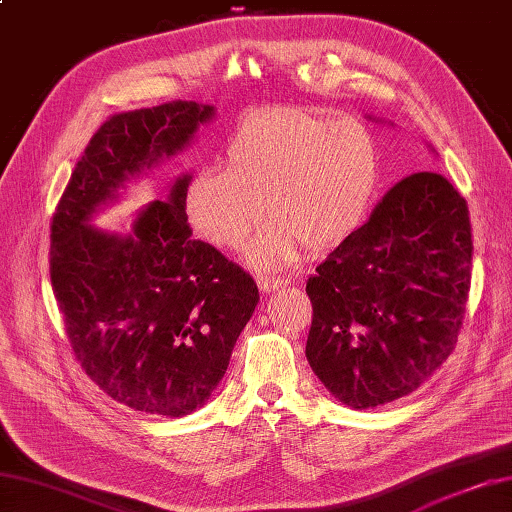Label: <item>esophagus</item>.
I'll return each mask as SVG.
<instances>
[{"mask_svg":"<svg viewBox=\"0 0 512 512\" xmlns=\"http://www.w3.org/2000/svg\"><path fill=\"white\" fill-rule=\"evenodd\" d=\"M257 284L262 290L270 292V290H277L281 286L288 284V277H281V275H259L257 277Z\"/></svg>","mask_w":512,"mask_h":512,"instance_id":"obj_1","label":"esophagus"}]
</instances>
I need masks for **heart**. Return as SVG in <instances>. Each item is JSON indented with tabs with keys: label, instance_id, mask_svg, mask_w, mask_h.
<instances>
[{
	"label": "heart",
	"instance_id": "1",
	"mask_svg": "<svg viewBox=\"0 0 512 512\" xmlns=\"http://www.w3.org/2000/svg\"><path fill=\"white\" fill-rule=\"evenodd\" d=\"M378 169L365 125L266 107L228 138L224 167H202L189 178L184 213L202 239L228 250L244 246L264 211L273 215L248 257L259 268H279L295 262L303 246L343 242L372 202Z\"/></svg>",
	"mask_w": 512,
	"mask_h": 512
}]
</instances>
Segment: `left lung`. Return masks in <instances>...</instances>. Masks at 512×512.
<instances>
[{"instance_id": "obj_1", "label": "left lung", "mask_w": 512, "mask_h": 512, "mask_svg": "<svg viewBox=\"0 0 512 512\" xmlns=\"http://www.w3.org/2000/svg\"><path fill=\"white\" fill-rule=\"evenodd\" d=\"M471 268L458 189L436 171L398 180L308 279L312 372L352 409L416 391L455 350Z\"/></svg>"}]
</instances>
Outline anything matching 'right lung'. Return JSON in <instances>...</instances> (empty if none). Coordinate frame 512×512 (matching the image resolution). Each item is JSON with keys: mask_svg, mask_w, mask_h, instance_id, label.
Segmentation results:
<instances>
[{"mask_svg": "<svg viewBox=\"0 0 512 512\" xmlns=\"http://www.w3.org/2000/svg\"><path fill=\"white\" fill-rule=\"evenodd\" d=\"M211 114L178 99L107 118L50 224L52 292L76 363L116 402L156 416H187L209 400L257 306V284L191 237L189 176L140 213L132 237L85 222L129 176L187 145Z\"/></svg>", "mask_w": 512, "mask_h": 512, "instance_id": "right-lung-1", "label": "right lung"}]
</instances>
